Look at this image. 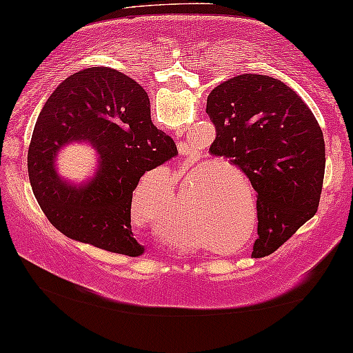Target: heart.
Here are the masks:
<instances>
[{
  "label": "heart",
  "mask_w": 353,
  "mask_h": 353,
  "mask_svg": "<svg viewBox=\"0 0 353 353\" xmlns=\"http://www.w3.org/2000/svg\"><path fill=\"white\" fill-rule=\"evenodd\" d=\"M200 224L203 227V232L214 241H229L235 240L236 235H241L243 227L240 225V211L236 205L227 200L224 195L210 194V197L199 208ZM189 221L186 216L181 214V211H176V214L170 218H162L154 221L153 230L159 240L165 241L167 245L176 248H189L195 245V236L189 230ZM200 241H207L205 236L200 233ZM249 241V235L240 243V246H245Z\"/></svg>",
  "instance_id": "1"
}]
</instances>
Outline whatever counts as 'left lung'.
Masks as SVG:
<instances>
[{
  "mask_svg": "<svg viewBox=\"0 0 353 353\" xmlns=\"http://www.w3.org/2000/svg\"><path fill=\"white\" fill-rule=\"evenodd\" d=\"M213 156L240 167L257 192L252 256L265 257L316 214L325 173V142L312 112L290 86L241 74L211 91Z\"/></svg>",
  "mask_w": 353,
  "mask_h": 353,
  "instance_id": "obj_1",
  "label": "left lung"
}]
</instances>
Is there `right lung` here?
<instances>
[{"instance_id":"right-lung-1","label":"right lung","mask_w":353,"mask_h":353,"mask_svg":"<svg viewBox=\"0 0 353 353\" xmlns=\"http://www.w3.org/2000/svg\"><path fill=\"white\" fill-rule=\"evenodd\" d=\"M90 141L100 159L83 185L56 175L57 151ZM176 145L151 121L150 99L135 80L110 68L79 70L58 85L37 117L28 150L34 197L63 235L104 251L142 256L131 227L140 176L176 156Z\"/></svg>"}]
</instances>
